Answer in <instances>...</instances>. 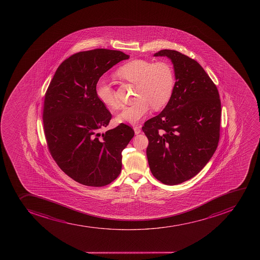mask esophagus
I'll return each instance as SVG.
<instances>
[{"instance_id": "34e87169", "label": "esophagus", "mask_w": 260, "mask_h": 260, "mask_svg": "<svg viewBox=\"0 0 260 260\" xmlns=\"http://www.w3.org/2000/svg\"><path fill=\"white\" fill-rule=\"evenodd\" d=\"M135 134L138 135L141 133V128H140L139 126H135L134 128Z\"/></svg>"}]
</instances>
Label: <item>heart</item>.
Returning a JSON list of instances; mask_svg holds the SVG:
<instances>
[{
	"label": "heart",
	"mask_w": 260,
	"mask_h": 260,
	"mask_svg": "<svg viewBox=\"0 0 260 260\" xmlns=\"http://www.w3.org/2000/svg\"><path fill=\"white\" fill-rule=\"evenodd\" d=\"M117 75L129 82L137 84V102L123 107L116 119L119 123L137 124L153 108H164L172 96L175 88V75L167 62H153L146 60H133L118 69ZM95 93L101 103L107 108L118 107L115 91L108 78H101L95 85Z\"/></svg>",
	"instance_id": "1"
}]
</instances>
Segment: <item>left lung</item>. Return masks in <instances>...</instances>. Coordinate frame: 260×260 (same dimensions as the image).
<instances>
[{
  "instance_id": "8db88e82",
  "label": "left lung",
  "mask_w": 260,
  "mask_h": 260,
  "mask_svg": "<svg viewBox=\"0 0 260 260\" xmlns=\"http://www.w3.org/2000/svg\"><path fill=\"white\" fill-rule=\"evenodd\" d=\"M154 57L171 60L175 83L165 109L142 127L149 141L150 170L165 185H178L198 175L218 147L221 103L219 91L195 60L174 50Z\"/></svg>"
}]
</instances>
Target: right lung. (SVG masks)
I'll return each instance as SVG.
<instances>
[{
    "label": "right lung",
    "mask_w": 260,
    "mask_h": 260,
    "mask_svg": "<svg viewBox=\"0 0 260 260\" xmlns=\"http://www.w3.org/2000/svg\"><path fill=\"white\" fill-rule=\"evenodd\" d=\"M129 56L120 51L78 52L57 68L45 95L43 124L47 146L60 169L88 186L108 185L122 169V152L134 137L120 123L101 133L112 114L95 93L101 76Z\"/></svg>",
    "instance_id": "add662e5"
}]
</instances>
